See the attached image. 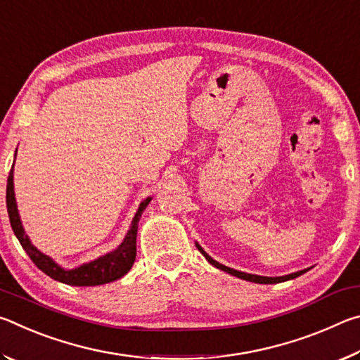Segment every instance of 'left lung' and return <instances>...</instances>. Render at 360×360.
I'll return each instance as SVG.
<instances>
[{"instance_id":"obj_1","label":"left lung","mask_w":360,"mask_h":360,"mask_svg":"<svg viewBox=\"0 0 360 360\" xmlns=\"http://www.w3.org/2000/svg\"><path fill=\"white\" fill-rule=\"evenodd\" d=\"M195 246L198 248V251L202 252L205 255V259L210 262L211 265H214L216 268H219V270H222L225 273H229V275L231 276H236L240 279H245V281H249V283H257V284H276V283H284V281H289V279H294L297 276L303 275V273H307L309 268H304V270H300V271H295V273H290V275H284V276H260V275H251V273H245V271H238V270H233V268L230 266H225L222 264H219L217 260H214L211 257L210 254H206L205 249L198 245V243H195Z\"/></svg>"}]
</instances>
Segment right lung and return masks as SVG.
Instances as JSON below:
<instances>
[{"label": "right lung", "instance_id": "right-lung-1", "mask_svg": "<svg viewBox=\"0 0 360 360\" xmlns=\"http://www.w3.org/2000/svg\"><path fill=\"white\" fill-rule=\"evenodd\" d=\"M17 157V150L14 154V162ZM152 197L144 198L139 203L135 212V217L130 224V229L127 231L124 241L105 255H100L98 259L85 262L76 268H63L58 265L52 257H49L44 252H41L38 248L33 246L32 240L28 238L23 229L19 210H17L15 192H14V163H12L8 187H6V206H8V214L11 221V227L14 230L17 240L20 241L22 248L25 249L28 257L34 262V265L44 271L47 276H51L56 281H60L68 285H100L106 283L117 281L124 275L130 271V268L135 264L136 259V233H138V222L141 219L143 211L148 208Z\"/></svg>", "mask_w": 360, "mask_h": 360}]
</instances>
